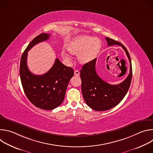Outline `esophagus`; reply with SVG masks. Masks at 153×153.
<instances>
[{"label": "esophagus", "instance_id": "obj_1", "mask_svg": "<svg viewBox=\"0 0 153 153\" xmlns=\"http://www.w3.org/2000/svg\"><path fill=\"white\" fill-rule=\"evenodd\" d=\"M80 74V72L78 70H75L74 71V75L76 76H79Z\"/></svg>", "mask_w": 153, "mask_h": 153}]
</instances>
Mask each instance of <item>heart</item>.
Wrapping results in <instances>:
<instances>
[{"label":"heart","mask_w":153,"mask_h":153,"mask_svg":"<svg viewBox=\"0 0 153 153\" xmlns=\"http://www.w3.org/2000/svg\"><path fill=\"white\" fill-rule=\"evenodd\" d=\"M101 48V42L97 37L87 36H78L68 45V51L73 54H78V59L82 63H86L96 58ZM63 57L70 60V56L63 52Z\"/></svg>","instance_id":"heart-1"}]
</instances>
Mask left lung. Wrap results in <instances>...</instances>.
Instances as JSON below:
<instances>
[{
    "mask_svg": "<svg viewBox=\"0 0 153 153\" xmlns=\"http://www.w3.org/2000/svg\"><path fill=\"white\" fill-rule=\"evenodd\" d=\"M108 46H121L129 61V73L128 77L118 85H111L103 81L96 71V59L85 63L80 70L82 92L83 99L93 110L102 111L117 105L124 98L130 86L132 79V65L130 56L125 47L114 39L105 37Z\"/></svg>",
    "mask_w": 153,
    "mask_h": 153,
    "instance_id": "left-lung-1",
    "label": "left lung"
}]
</instances>
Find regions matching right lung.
Here are the masks:
<instances>
[{
	"mask_svg": "<svg viewBox=\"0 0 153 153\" xmlns=\"http://www.w3.org/2000/svg\"><path fill=\"white\" fill-rule=\"evenodd\" d=\"M50 36L42 33L29 43L22 56L19 69L21 83L27 98L34 106L45 110H53L63 102L70 80L74 75L73 68L65 66L57 58L52 68L44 74L35 75L28 70V51Z\"/></svg>",
	"mask_w": 153,
	"mask_h": 153,
	"instance_id": "right-lung-1",
	"label": "right lung"
}]
</instances>
